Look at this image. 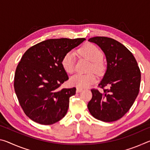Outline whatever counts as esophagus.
<instances>
[{
	"label": "esophagus",
	"instance_id": "obj_1",
	"mask_svg": "<svg viewBox=\"0 0 150 150\" xmlns=\"http://www.w3.org/2000/svg\"><path fill=\"white\" fill-rule=\"evenodd\" d=\"M83 91V88H79V87H77V89H76V92L77 93H80Z\"/></svg>",
	"mask_w": 150,
	"mask_h": 150
}]
</instances>
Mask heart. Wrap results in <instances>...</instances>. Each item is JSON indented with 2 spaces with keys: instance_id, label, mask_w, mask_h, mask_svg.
<instances>
[{
  "instance_id": "b5f03b06",
  "label": "heart",
  "mask_w": 150,
  "mask_h": 150,
  "mask_svg": "<svg viewBox=\"0 0 150 150\" xmlns=\"http://www.w3.org/2000/svg\"><path fill=\"white\" fill-rule=\"evenodd\" d=\"M79 54L81 56L87 59L91 62L89 71L95 72L97 74H101L103 72L105 67L102 62L103 58V52L96 45L88 44L79 50ZM62 65L66 73L71 74L75 70V59L72 52L66 54L62 60ZM96 81V77L93 73L88 74H76L70 78V84L75 87L85 88L93 84Z\"/></svg>"
}]
</instances>
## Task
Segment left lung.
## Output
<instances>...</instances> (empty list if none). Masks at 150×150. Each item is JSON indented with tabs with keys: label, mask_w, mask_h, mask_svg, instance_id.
Returning a JSON list of instances; mask_svg holds the SVG:
<instances>
[{
	"label": "left lung",
	"mask_w": 150,
	"mask_h": 150,
	"mask_svg": "<svg viewBox=\"0 0 150 150\" xmlns=\"http://www.w3.org/2000/svg\"><path fill=\"white\" fill-rule=\"evenodd\" d=\"M88 41L97 44L105 53L107 69L98 84L103 91L91 89L93 96L88 109L99 120H118L130 110L139 93L141 72L138 63L130 50L112 38L97 36Z\"/></svg>",
	"instance_id": "1"
}]
</instances>
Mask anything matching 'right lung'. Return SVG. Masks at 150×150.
Wrapping results in <instances>:
<instances>
[{
    "mask_svg": "<svg viewBox=\"0 0 150 150\" xmlns=\"http://www.w3.org/2000/svg\"><path fill=\"white\" fill-rule=\"evenodd\" d=\"M84 40H47L30 47L22 57L15 71L14 87L22 110L33 121L50 125L65 116L76 88H60L69 79L62 60Z\"/></svg>",
    "mask_w": 150,
    "mask_h": 150,
    "instance_id": "right-lung-1",
    "label": "right lung"
}]
</instances>
